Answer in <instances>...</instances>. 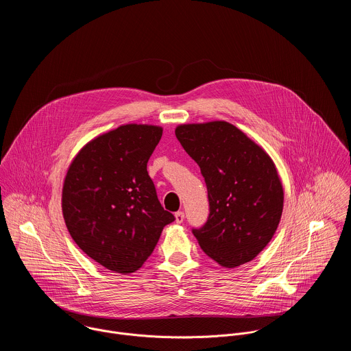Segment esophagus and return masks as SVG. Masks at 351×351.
Instances as JSON below:
<instances>
[{"mask_svg": "<svg viewBox=\"0 0 351 351\" xmlns=\"http://www.w3.org/2000/svg\"><path fill=\"white\" fill-rule=\"evenodd\" d=\"M184 219H185V213H184L182 210L176 212V221H177V223H182Z\"/></svg>", "mask_w": 351, "mask_h": 351, "instance_id": "1", "label": "esophagus"}]
</instances>
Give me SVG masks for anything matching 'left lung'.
Returning a JSON list of instances; mask_svg holds the SVG:
<instances>
[{
	"mask_svg": "<svg viewBox=\"0 0 351 351\" xmlns=\"http://www.w3.org/2000/svg\"><path fill=\"white\" fill-rule=\"evenodd\" d=\"M176 136L200 166L209 215L192 232L202 251L224 267L254 259L271 241L284 191L270 156L227 121L184 124Z\"/></svg>",
	"mask_w": 351,
	"mask_h": 351,
	"instance_id": "1",
	"label": "left lung"
}]
</instances>
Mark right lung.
Segmentation results:
<instances>
[{
  "label": "right lung",
  "mask_w": 351,
  "mask_h": 351,
  "mask_svg": "<svg viewBox=\"0 0 351 351\" xmlns=\"http://www.w3.org/2000/svg\"><path fill=\"white\" fill-rule=\"evenodd\" d=\"M160 136V127L121 125L89 142L64 178L62 210L71 238L116 273L138 270L163 227L176 220L160 205L147 173Z\"/></svg>",
  "instance_id": "add662e5"
}]
</instances>
